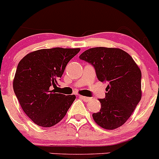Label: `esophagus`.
<instances>
[{
	"mask_svg": "<svg viewBox=\"0 0 159 159\" xmlns=\"http://www.w3.org/2000/svg\"><path fill=\"white\" fill-rule=\"evenodd\" d=\"M79 97L81 98V99H83V100H84V101H85V102L89 101V100L91 99V98H89V97L83 96V95H79Z\"/></svg>",
	"mask_w": 159,
	"mask_h": 159,
	"instance_id": "34e87169",
	"label": "esophagus"
}]
</instances>
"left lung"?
<instances>
[{
    "mask_svg": "<svg viewBox=\"0 0 159 159\" xmlns=\"http://www.w3.org/2000/svg\"><path fill=\"white\" fill-rule=\"evenodd\" d=\"M94 66L100 81L108 84L101 109L92 114L95 122L106 130L121 127L130 118L142 95L141 72L130 54L119 48L95 47L80 55Z\"/></svg>",
    "mask_w": 159,
    "mask_h": 159,
    "instance_id": "left-lung-1",
    "label": "left lung"
}]
</instances>
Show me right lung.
Masks as SVG:
<instances>
[{"label": "right lung", "mask_w": 159, "mask_h": 159, "mask_svg": "<svg viewBox=\"0 0 159 159\" xmlns=\"http://www.w3.org/2000/svg\"><path fill=\"white\" fill-rule=\"evenodd\" d=\"M80 48L42 49L31 52L20 61L13 89L25 113L36 125L50 127L65 116L76 96L55 93L57 81L67 63Z\"/></svg>", "instance_id": "right-lung-1"}]
</instances>
